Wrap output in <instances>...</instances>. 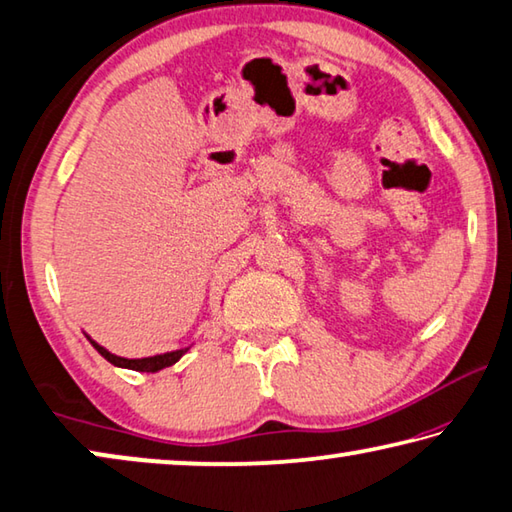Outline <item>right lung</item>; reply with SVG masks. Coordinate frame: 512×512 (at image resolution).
Listing matches in <instances>:
<instances>
[{
  "label": "right lung",
  "instance_id": "right-lung-1",
  "mask_svg": "<svg viewBox=\"0 0 512 512\" xmlns=\"http://www.w3.org/2000/svg\"><path fill=\"white\" fill-rule=\"evenodd\" d=\"M90 343L94 345V350H97L103 359L112 363V366L131 368V370H140V372H155V370H162V368H167V366H173V363H176L187 352V350H173V352L155 354V357H146V359H124V357H117V354L108 352L106 348H101L97 341L90 339Z\"/></svg>",
  "mask_w": 512,
  "mask_h": 512
}]
</instances>
